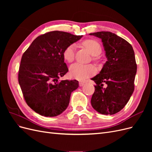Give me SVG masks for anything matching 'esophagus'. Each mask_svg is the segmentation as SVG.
<instances>
[{
  "mask_svg": "<svg viewBox=\"0 0 152 152\" xmlns=\"http://www.w3.org/2000/svg\"><path fill=\"white\" fill-rule=\"evenodd\" d=\"M85 84V82H79V86H80V87H82V86H83Z\"/></svg>",
  "mask_w": 152,
  "mask_h": 152,
  "instance_id": "1",
  "label": "esophagus"
}]
</instances>
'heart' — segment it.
<instances>
[{"label":"heart","mask_w":152,"mask_h":152,"mask_svg":"<svg viewBox=\"0 0 152 152\" xmlns=\"http://www.w3.org/2000/svg\"><path fill=\"white\" fill-rule=\"evenodd\" d=\"M80 44L89 50L93 55V59L96 62H99L101 59L100 54L102 51V47L100 43L96 40L93 39H86L82 41ZM75 47L74 44H70L66 46L63 52V56L65 60L68 63H72L75 58ZM96 68L94 65H84L80 63H74L70 67V75L75 79L82 80L94 74Z\"/></svg>","instance_id":"b5f03b06"}]
</instances>
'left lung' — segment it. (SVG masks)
I'll use <instances>...</instances> for the list:
<instances>
[{
  "instance_id": "left-lung-1",
  "label": "left lung",
  "mask_w": 152,
  "mask_h": 152,
  "mask_svg": "<svg viewBox=\"0 0 152 152\" xmlns=\"http://www.w3.org/2000/svg\"><path fill=\"white\" fill-rule=\"evenodd\" d=\"M102 39L107 61L93 79L96 85L91 105L103 115L117 113L125 107L134 90L137 65L132 45L110 31L90 34Z\"/></svg>"
}]
</instances>
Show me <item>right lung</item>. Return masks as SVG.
<instances>
[{
    "instance_id": "1",
    "label": "right lung",
    "mask_w": 152,
    "mask_h": 152,
    "mask_svg": "<svg viewBox=\"0 0 152 152\" xmlns=\"http://www.w3.org/2000/svg\"><path fill=\"white\" fill-rule=\"evenodd\" d=\"M82 37L60 31L47 32L37 37L23 54L18 82L26 104L36 113L55 117L68 107L79 82L58 80L68 71L63 52Z\"/></svg>"
}]
</instances>
